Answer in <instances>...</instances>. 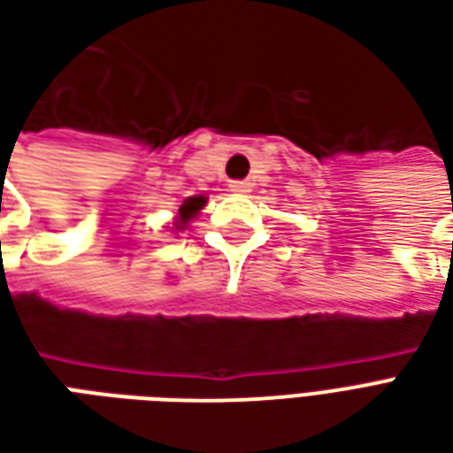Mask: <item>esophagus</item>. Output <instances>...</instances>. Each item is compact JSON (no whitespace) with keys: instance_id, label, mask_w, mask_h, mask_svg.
Here are the masks:
<instances>
[{"instance_id":"34e87169","label":"esophagus","mask_w":453,"mask_h":453,"mask_svg":"<svg viewBox=\"0 0 453 453\" xmlns=\"http://www.w3.org/2000/svg\"><path fill=\"white\" fill-rule=\"evenodd\" d=\"M230 191H235V194H247V191H250V181L235 179V181H230Z\"/></svg>"}]
</instances>
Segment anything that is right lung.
Returning a JSON list of instances; mask_svg holds the SVG:
<instances>
[{
	"instance_id": "obj_1",
	"label": "right lung",
	"mask_w": 453,
	"mask_h": 453,
	"mask_svg": "<svg viewBox=\"0 0 453 453\" xmlns=\"http://www.w3.org/2000/svg\"><path fill=\"white\" fill-rule=\"evenodd\" d=\"M206 203V198L203 196H194V198H187L184 201V206L179 208V226L177 227H184L191 220V218L196 216L198 211H201V206Z\"/></svg>"
}]
</instances>
